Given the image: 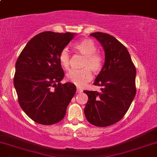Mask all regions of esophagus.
Segmentation results:
<instances>
[{"label":"esophagus","mask_w":157,"mask_h":157,"mask_svg":"<svg viewBox=\"0 0 157 157\" xmlns=\"http://www.w3.org/2000/svg\"><path fill=\"white\" fill-rule=\"evenodd\" d=\"M82 91V90L80 89V88H77V93H81Z\"/></svg>","instance_id":"esophagus-1"}]
</instances>
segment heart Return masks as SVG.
<instances>
[{
    "instance_id": "b5f03b06",
    "label": "heart",
    "mask_w": 157,
    "mask_h": 157,
    "mask_svg": "<svg viewBox=\"0 0 157 157\" xmlns=\"http://www.w3.org/2000/svg\"><path fill=\"white\" fill-rule=\"evenodd\" d=\"M75 49L85 56L82 70H71L68 72L67 79L78 87H82L92 80L93 72L97 73L101 71L103 66V57L101 54L96 52L97 46L90 39H83L75 45ZM60 65L66 69L70 66V55L68 49L64 48L59 55Z\"/></svg>"
}]
</instances>
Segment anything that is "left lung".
Returning <instances> with one entry per match:
<instances>
[{"label":"left lung","instance_id":"1","mask_svg":"<svg viewBox=\"0 0 157 157\" xmlns=\"http://www.w3.org/2000/svg\"><path fill=\"white\" fill-rule=\"evenodd\" d=\"M90 35L103 47L105 63L94 82L101 91H83L89 97L84 113L91 124L106 127L120 121L134 99L136 68L127 48L114 37L103 32Z\"/></svg>","mask_w":157,"mask_h":157}]
</instances>
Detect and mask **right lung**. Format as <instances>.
<instances>
[{
    "label": "right lung",
    "mask_w": 157,
    "mask_h": 157,
    "mask_svg": "<svg viewBox=\"0 0 157 157\" xmlns=\"http://www.w3.org/2000/svg\"><path fill=\"white\" fill-rule=\"evenodd\" d=\"M75 33L41 32L27 43L15 64L14 77L18 102L32 120L52 125L64 118L67 106L76 92L64 77L59 55Z\"/></svg>",
    "instance_id": "right-lung-1"
}]
</instances>
